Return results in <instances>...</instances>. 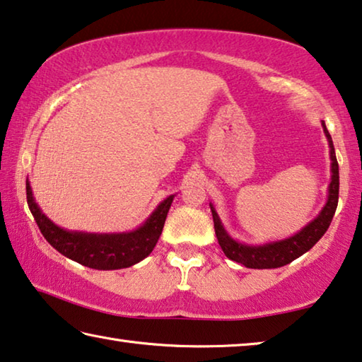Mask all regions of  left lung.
<instances>
[{
  "mask_svg": "<svg viewBox=\"0 0 362 362\" xmlns=\"http://www.w3.org/2000/svg\"><path fill=\"white\" fill-rule=\"evenodd\" d=\"M322 127H324L325 137L329 141L330 148V185H329V196H327V202L322 207L320 214L310 220L303 230H299L296 235L285 239H278V241H270L265 244H246L241 241H236L235 238L228 235L223 223H221L218 214L212 204H210V210H212L214 216V226L215 235L218 239L220 247L228 259L235 260L238 264H243L247 269H278L286 264L293 262L299 255L308 252L319 239L325 235L332 223L333 215H335L337 205H338V189H340V175H338V162L335 148H333L332 137L327 131L325 123L322 121Z\"/></svg>",
  "mask_w": 362,
  "mask_h": 362,
  "instance_id": "1",
  "label": "left lung"
}]
</instances>
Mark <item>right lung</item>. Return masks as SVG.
Returning <instances> with one entry per match:
<instances>
[{"instance_id":"1","label":"right lung","mask_w":362,"mask_h":362,"mask_svg":"<svg viewBox=\"0 0 362 362\" xmlns=\"http://www.w3.org/2000/svg\"><path fill=\"white\" fill-rule=\"evenodd\" d=\"M25 191L30 212L47 241L66 257L95 270L127 269L146 259L162 235L166 215L175 199L173 194L162 200L148 218L132 231L86 233L69 231L53 223L33 199L29 180L25 182Z\"/></svg>"}]
</instances>
